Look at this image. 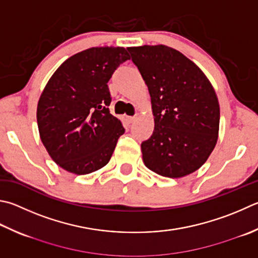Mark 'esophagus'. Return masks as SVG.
<instances>
[{"instance_id": "1", "label": "esophagus", "mask_w": 258, "mask_h": 258, "mask_svg": "<svg viewBox=\"0 0 258 258\" xmlns=\"http://www.w3.org/2000/svg\"><path fill=\"white\" fill-rule=\"evenodd\" d=\"M126 119H127L130 124H132V123H134L135 120H137V117H135V116H127V117H126Z\"/></svg>"}]
</instances>
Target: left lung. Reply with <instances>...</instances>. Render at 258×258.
Masks as SVG:
<instances>
[{
	"label": "left lung",
	"instance_id": "8db88e82",
	"mask_svg": "<svg viewBox=\"0 0 258 258\" xmlns=\"http://www.w3.org/2000/svg\"><path fill=\"white\" fill-rule=\"evenodd\" d=\"M151 96L154 131L141 144L143 162L156 174L181 178L202 167L217 144L220 106L208 77L166 45L128 47Z\"/></svg>",
	"mask_w": 258,
	"mask_h": 258
}]
</instances>
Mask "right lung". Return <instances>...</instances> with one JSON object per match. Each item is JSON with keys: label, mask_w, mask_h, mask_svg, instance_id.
<instances>
[{"label": "right lung", "mask_w": 258, "mask_h": 258, "mask_svg": "<svg viewBox=\"0 0 258 258\" xmlns=\"http://www.w3.org/2000/svg\"><path fill=\"white\" fill-rule=\"evenodd\" d=\"M130 55L124 47H91L59 65L37 105L39 137L54 162L76 175L109 162L125 130L109 113L107 86Z\"/></svg>", "instance_id": "add662e5"}]
</instances>
